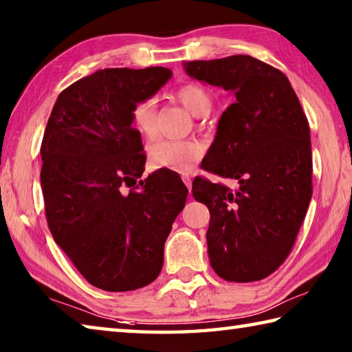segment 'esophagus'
Segmentation results:
<instances>
[{
    "mask_svg": "<svg viewBox=\"0 0 352 352\" xmlns=\"http://www.w3.org/2000/svg\"><path fill=\"white\" fill-rule=\"evenodd\" d=\"M182 178H183V183L186 184V188H188V190L190 192V189H192V180H190V177L189 175H183Z\"/></svg>",
    "mask_w": 352,
    "mask_h": 352,
    "instance_id": "1",
    "label": "esophagus"
}]
</instances>
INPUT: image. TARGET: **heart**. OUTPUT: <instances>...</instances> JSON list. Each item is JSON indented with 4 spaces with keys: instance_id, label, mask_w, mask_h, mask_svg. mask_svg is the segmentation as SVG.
<instances>
[{
    "instance_id": "heart-1",
    "label": "heart",
    "mask_w": 352,
    "mask_h": 352,
    "mask_svg": "<svg viewBox=\"0 0 352 352\" xmlns=\"http://www.w3.org/2000/svg\"><path fill=\"white\" fill-rule=\"evenodd\" d=\"M175 98L194 116H205L210 113L212 100L210 93L199 83H184L175 90ZM132 122L140 133L152 136L157 124V104L153 99L138 100L132 107ZM148 160L153 168L174 172H189L204 157L205 146L197 140H155L147 148Z\"/></svg>"
}]
</instances>
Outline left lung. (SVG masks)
Instances as JSON below:
<instances>
[{
	"label": "left lung",
	"mask_w": 352,
	"mask_h": 352,
	"mask_svg": "<svg viewBox=\"0 0 352 352\" xmlns=\"http://www.w3.org/2000/svg\"><path fill=\"white\" fill-rule=\"evenodd\" d=\"M184 69L234 96L201 168L241 186L231 190L205 178L192 183L194 199L211 216V267L226 281H259L289 256L312 197L307 118L285 74L254 57L194 60Z\"/></svg>",
	"instance_id": "1"
}]
</instances>
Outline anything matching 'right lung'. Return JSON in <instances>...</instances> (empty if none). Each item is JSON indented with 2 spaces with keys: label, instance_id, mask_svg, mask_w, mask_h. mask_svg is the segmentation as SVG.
Masks as SVG:
<instances>
[{
  "label": "right lung",
  "instance_id": "right-lung-1",
  "mask_svg": "<svg viewBox=\"0 0 352 352\" xmlns=\"http://www.w3.org/2000/svg\"><path fill=\"white\" fill-rule=\"evenodd\" d=\"M172 71L105 68L58 94L41 141L47 226L80 275L107 292L157 279L164 242L188 197L178 174L142 180L146 153L132 107L152 98Z\"/></svg>",
  "mask_w": 352,
  "mask_h": 352
}]
</instances>
